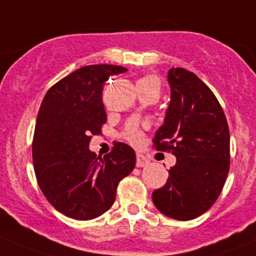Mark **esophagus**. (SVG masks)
I'll return each mask as SVG.
<instances>
[{"label":"esophagus","instance_id":"obj_1","mask_svg":"<svg viewBox=\"0 0 256 256\" xmlns=\"http://www.w3.org/2000/svg\"><path fill=\"white\" fill-rule=\"evenodd\" d=\"M148 163H150V160H148L144 154H142V153H137V163H136L137 167H144L147 166Z\"/></svg>","mask_w":256,"mask_h":256}]
</instances>
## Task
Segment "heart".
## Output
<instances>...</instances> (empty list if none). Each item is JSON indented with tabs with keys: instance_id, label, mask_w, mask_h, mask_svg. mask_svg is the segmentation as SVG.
Segmentation results:
<instances>
[{
	"instance_id": "heart-1",
	"label": "heart",
	"mask_w": 256,
	"mask_h": 256,
	"mask_svg": "<svg viewBox=\"0 0 256 256\" xmlns=\"http://www.w3.org/2000/svg\"><path fill=\"white\" fill-rule=\"evenodd\" d=\"M137 88H153V89H156L158 93H160V80L156 76H153V75H146V76L140 78V79L138 80ZM124 137L130 140V143H133V144H138V143H140V140H142L143 134L142 130H140L137 126H130L126 128V133H124Z\"/></svg>"
}]
</instances>
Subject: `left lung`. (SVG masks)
Segmentation results:
<instances>
[{"instance_id": "obj_1", "label": "left lung", "mask_w": 256, "mask_h": 256, "mask_svg": "<svg viewBox=\"0 0 256 256\" xmlns=\"http://www.w3.org/2000/svg\"><path fill=\"white\" fill-rule=\"evenodd\" d=\"M171 102L156 132L157 150L176 156L166 184L152 194L156 208L187 221L202 215L220 196L230 168V132L210 88L184 68L168 72Z\"/></svg>"}]
</instances>
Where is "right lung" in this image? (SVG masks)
<instances>
[{
    "label": "right lung",
    "instance_id": "1",
    "mask_svg": "<svg viewBox=\"0 0 256 256\" xmlns=\"http://www.w3.org/2000/svg\"><path fill=\"white\" fill-rule=\"evenodd\" d=\"M118 65H88L52 85L38 109L32 140L34 170L44 196L59 212L92 220L114 204L116 187L136 166V153L116 142L104 157L89 150L106 122L103 85L126 72Z\"/></svg>",
    "mask_w": 256,
    "mask_h": 256
}]
</instances>
